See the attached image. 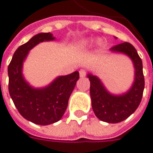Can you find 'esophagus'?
<instances>
[{
    "label": "esophagus",
    "mask_w": 153,
    "mask_h": 153,
    "mask_svg": "<svg viewBox=\"0 0 153 153\" xmlns=\"http://www.w3.org/2000/svg\"><path fill=\"white\" fill-rule=\"evenodd\" d=\"M79 74H80V77H84V76H86V71H84V70H80Z\"/></svg>",
    "instance_id": "1"
}]
</instances>
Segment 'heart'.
<instances>
[{
	"mask_svg": "<svg viewBox=\"0 0 153 153\" xmlns=\"http://www.w3.org/2000/svg\"><path fill=\"white\" fill-rule=\"evenodd\" d=\"M92 42H93V41L90 40V39H85V40L81 41L77 45V47H78L79 49H84L87 47H88L89 45H91Z\"/></svg>",
	"mask_w": 153,
	"mask_h": 153,
	"instance_id": "heart-1",
	"label": "heart"
}]
</instances>
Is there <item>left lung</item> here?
I'll use <instances>...</instances> for the list:
<instances>
[{
    "mask_svg": "<svg viewBox=\"0 0 153 153\" xmlns=\"http://www.w3.org/2000/svg\"><path fill=\"white\" fill-rule=\"evenodd\" d=\"M110 50L113 53L125 54L132 60L134 79L130 88L123 94H113L105 88L98 76L89 72L87 76L90 81L92 108L95 116L103 122L117 123L125 120L138 108L143 95L145 80L141 59L133 45L123 42Z\"/></svg>",
    "mask_w": 153,
    "mask_h": 153,
    "instance_id": "left-lung-1",
    "label": "left lung"
}]
</instances>
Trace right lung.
<instances>
[{"label": "right lung", "instance_id": "1", "mask_svg": "<svg viewBox=\"0 0 153 153\" xmlns=\"http://www.w3.org/2000/svg\"><path fill=\"white\" fill-rule=\"evenodd\" d=\"M51 33H39L15 51L7 69L8 90L16 108L23 117L39 125H49L59 121L67 108L79 72L56 77L43 88H34L23 75V65L34 47L42 42L54 41Z\"/></svg>", "mask_w": 153, "mask_h": 153}]
</instances>
